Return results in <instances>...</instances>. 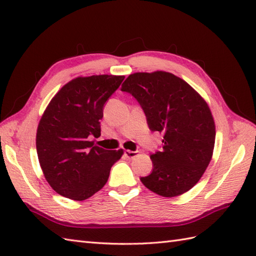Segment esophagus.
<instances>
[{
	"label": "esophagus",
	"mask_w": 256,
	"mask_h": 256,
	"mask_svg": "<svg viewBox=\"0 0 256 256\" xmlns=\"http://www.w3.org/2000/svg\"><path fill=\"white\" fill-rule=\"evenodd\" d=\"M136 155H138V152H133V150H124V156L126 157V158L132 160V158H134V157H136Z\"/></svg>",
	"instance_id": "1"
}]
</instances>
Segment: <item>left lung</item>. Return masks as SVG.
<instances>
[{
    "instance_id": "obj_1",
    "label": "left lung",
    "mask_w": 256,
    "mask_h": 256,
    "mask_svg": "<svg viewBox=\"0 0 256 256\" xmlns=\"http://www.w3.org/2000/svg\"><path fill=\"white\" fill-rule=\"evenodd\" d=\"M142 106L150 131L162 133V150L150 155L153 170L140 178L162 197L192 189L214 153L216 125L209 106L186 81L166 72H135L122 84Z\"/></svg>"
}]
</instances>
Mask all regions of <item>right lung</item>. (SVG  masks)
Here are the masks:
<instances>
[{"mask_svg":"<svg viewBox=\"0 0 256 256\" xmlns=\"http://www.w3.org/2000/svg\"><path fill=\"white\" fill-rule=\"evenodd\" d=\"M124 78H74L47 106L37 128L36 150L46 180L57 194L76 201L90 198L122 157L123 150H104L90 140L101 135L103 106Z\"/></svg>","mask_w":256,"mask_h":256,"instance_id":"right-lung-1","label":"right lung"}]
</instances>
